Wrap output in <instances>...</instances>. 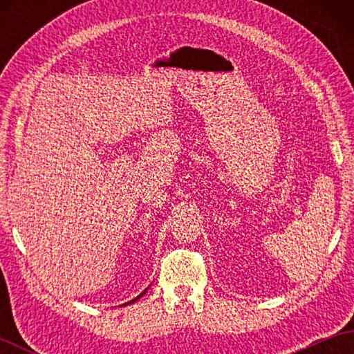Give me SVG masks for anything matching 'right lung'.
<instances>
[{
    "mask_svg": "<svg viewBox=\"0 0 354 354\" xmlns=\"http://www.w3.org/2000/svg\"><path fill=\"white\" fill-rule=\"evenodd\" d=\"M145 292H146V290H145ZM145 292H142V293H141V295H145ZM141 295H138L137 298H133V299H132V301H129V303H126V304H131V303H135V301H137V299H138V298H140ZM126 304H124V306H126Z\"/></svg>",
    "mask_w": 354,
    "mask_h": 354,
    "instance_id": "add662e5",
    "label": "right lung"
}]
</instances>
